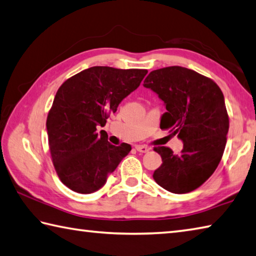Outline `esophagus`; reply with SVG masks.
<instances>
[{"label":"esophagus","mask_w":256,"mask_h":256,"mask_svg":"<svg viewBox=\"0 0 256 256\" xmlns=\"http://www.w3.org/2000/svg\"><path fill=\"white\" fill-rule=\"evenodd\" d=\"M134 148H136V150L139 152H147L150 150V148L147 147V146H144V144H136Z\"/></svg>","instance_id":"1"}]
</instances>
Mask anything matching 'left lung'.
Here are the masks:
<instances>
[{"label": "left lung", "mask_w": 256, "mask_h": 256, "mask_svg": "<svg viewBox=\"0 0 256 256\" xmlns=\"http://www.w3.org/2000/svg\"><path fill=\"white\" fill-rule=\"evenodd\" d=\"M144 86L166 104L160 128L184 142L178 155L165 146L154 148L162 160L154 180L175 194L195 190L213 175L228 140L230 120L223 92L212 79L178 66L152 71Z\"/></svg>", "instance_id": "left-lung-1"}]
</instances>
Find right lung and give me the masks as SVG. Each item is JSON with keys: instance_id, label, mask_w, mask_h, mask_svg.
<instances>
[{"instance_id": "add662e5", "label": "right lung", "mask_w": 256, "mask_h": 256, "mask_svg": "<svg viewBox=\"0 0 256 256\" xmlns=\"http://www.w3.org/2000/svg\"><path fill=\"white\" fill-rule=\"evenodd\" d=\"M144 69L92 66L66 80L48 114L46 130L53 166L71 190L90 194L107 182L124 156L128 144L108 142L104 127L124 98L136 90Z\"/></svg>"}]
</instances>
